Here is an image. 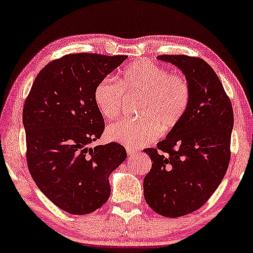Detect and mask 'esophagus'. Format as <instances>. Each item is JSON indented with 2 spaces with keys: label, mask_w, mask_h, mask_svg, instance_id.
Listing matches in <instances>:
<instances>
[{
  "label": "esophagus",
  "mask_w": 253,
  "mask_h": 253,
  "mask_svg": "<svg viewBox=\"0 0 253 253\" xmlns=\"http://www.w3.org/2000/svg\"><path fill=\"white\" fill-rule=\"evenodd\" d=\"M139 151L137 150V148H134V147H127V154L129 156H133V155H136L138 154Z\"/></svg>",
  "instance_id": "obj_1"
}]
</instances>
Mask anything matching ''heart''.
I'll list each match as a JSON object with an SVG mask.
<instances>
[{"mask_svg": "<svg viewBox=\"0 0 253 253\" xmlns=\"http://www.w3.org/2000/svg\"><path fill=\"white\" fill-rule=\"evenodd\" d=\"M124 92L142 95L138 119H123L107 127L111 142L127 146H142L154 142L163 130L182 122L191 101V89L186 78L145 59L120 72L118 82L110 78L100 81L94 89V102L103 117L114 119L123 109Z\"/></svg>", "mask_w": 253, "mask_h": 253, "instance_id": "obj_1", "label": "heart"}]
</instances>
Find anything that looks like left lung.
I'll return each instance as SVG.
<instances>
[{"label":"left lung","instance_id":"1","mask_svg":"<svg viewBox=\"0 0 253 253\" xmlns=\"http://www.w3.org/2000/svg\"><path fill=\"white\" fill-rule=\"evenodd\" d=\"M186 75L191 101L182 122L156 148L144 152L152 169L143 182L147 205L166 217L197 211L217 189L230 163L233 109L214 70L204 59L160 55Z\"/></svg>","mask_w":253,"mask_h":253}]
</instances>
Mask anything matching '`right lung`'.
Returning <instances> with one entry per match:
<instances>
[{"label":"right lung","mask_w":253,"mask_h":253,"mask_svg":"<svg viewBox=\"0 0 253 253\" xmlns=\"http://www.w3.org/2000/svg\"><path fill=\"white\" fill-rule=\"evenodd\" d=\"M126 58L63 56L39 72L26 99L28 169L42 194L70 214L85 215L101 207L110 196L111 172L127 158L118 143L90 146L105 129L94 102L95 86Z\"/></svg>","instance_id":"obj_1"}]
</instances>
